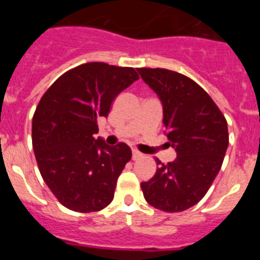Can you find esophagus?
I'll list each match as a JSON object with an SVG mask.
<instances>
[{
	"instance_id": "esophagus-1",
	"label": "esophagus",
	"mask_w": 260,
	"mask_h": 260,
	"mask_svg": "<svg viewBox=\"0 0 260 260\" xmlns=\"http://www.w3.org/2000/svg\"><path fill=\"white\" fill-rule=\"evenodd\" d=\"M133 160H138L139 157H142V153L137 150H133Z\"/></svg>"
}]
</instances>
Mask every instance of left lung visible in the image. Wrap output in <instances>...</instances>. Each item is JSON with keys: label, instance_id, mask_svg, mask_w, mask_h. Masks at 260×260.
<instances>
[{"label": "left lung", "instance_id": "obj_1", "mask_svg": "<svg viewBox=\"0 0 260 260\" xmlns=\"http://www.w3.org/2000/svg\"><path fill=\"white\" fill-rule=\"evenodd\" d=\"M158 95L164 128L177 157L156 158L155 176L141 187L147 203L165 212H181L198 203L221 168L229 144L228 123L219 107L198 83L168 69H138Z\"/></svg>", "mask_w": 260, "mask_h": 260}]
</instances>
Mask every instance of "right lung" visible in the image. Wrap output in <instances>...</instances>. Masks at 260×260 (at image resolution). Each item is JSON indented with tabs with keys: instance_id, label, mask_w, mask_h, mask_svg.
Wrapping results in <instances>:
<instances>
[{
	"instance_id": "1",
	"label": "right lung",
	"mask_w": 260,
	"mask_h": 260,
	"mask_svg": "<svg viewBox=\"0 0 260 260\" xmlns=\"http://www.w3.org/2000/svg\"><path fill=\"white\" fill-rule=\"evenodd\" d=\"M139 75L134 68L88 62L63 73L45 91L32 117L39 171L57 201L75 212H96L113 201L132 150L95 139L98 122Z\"/></svg>"
}]
</instances>
